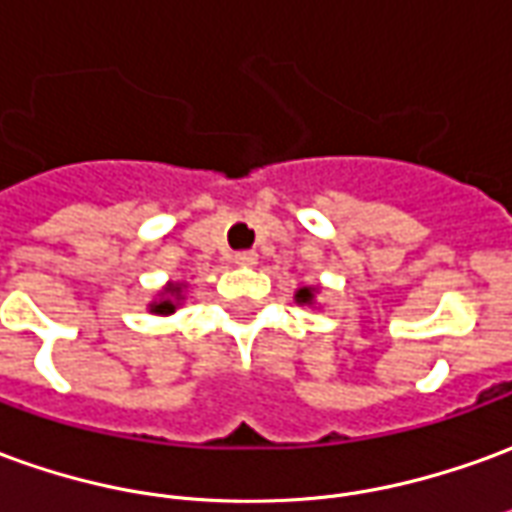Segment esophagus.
I'll use <instances>...</instances> for the list:
<instances>
[{
	"label": "esophagus",
	"mask_w": 512,
	"mask_h": 512,
	"mask_svg": "<svg viewBox=\"0 0 512 512\" xmlns=\"http://www.w3.org/2000/svg\"><path fill=\"white\" fill-rule=\"evenodd\" d=\"M232 260H235L238 266H255L257 255H255V252H238V255L232 257Z\"/></svg>",
	"instance_id": "obj_1"
}]
</instances>
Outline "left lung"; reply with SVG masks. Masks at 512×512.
<instances>
[{
  "label": "left lung",
  "instance_id": "1",
  "mask_svg": "<svg viewBox=\"0 0 512 512\" xmlns=\"http://www.w3.org/2000/svg\"><path fill=\"white\" fill-rule=\"evenodd\" d=\"M296 302L299 305H313L316 302V288H299L296 291Z\"/></svg>",
  "mask_w": 512,
  "mask_h": 512
}]
</instances>
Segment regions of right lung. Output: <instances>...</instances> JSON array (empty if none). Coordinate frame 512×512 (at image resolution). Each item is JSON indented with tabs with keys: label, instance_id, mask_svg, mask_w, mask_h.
<instances>
[{
	"label": "right lung",
	"instance_id": "1",
	"mask_svg": "<svg viewBox=\"0 0 512 512\" xmlns=\"http://www.w3.org/2000/svg\"><path fill=\"white\" fill-rule=\"evenodd\" d=\"M182 288H185L182 282H169V285L163 288V293H160V299L149 305V313H157V316H171V313L177 310V305L182 302Z\"/></svg>",
	"mask_w": 512,
	"mask_h": 512
}]
</instances>
